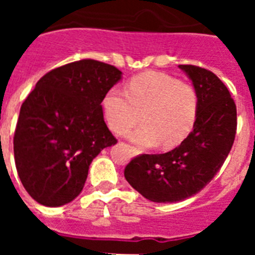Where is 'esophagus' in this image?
Masks as SVG:
<instances>
[{
	"label": "esophagus",
	"mask_w": 255,
	"mask_h": 255,
	"mask_svg": "<svg viewBox=\"0 0 255 255\" xmlns=\"http://www.w3.org/2000/svg\"><path fill=\"white\" fill-rule=\"evenodd\" d=\"M131 152H132V154H136V149H135V148L131 147Z\"/></svg>",
	"instance_id": "1"
}]
</instances>
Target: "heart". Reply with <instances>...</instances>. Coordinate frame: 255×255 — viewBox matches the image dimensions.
<instances>
[{"instance_id": "1", "label": "heart", "mask_w": 255, "mask_h": 255, "mask_svg": "<svg viewBox=\"0 0 255 255\" xmlns=\"http://www.w3.org/2000/svg\"><path fill=\"white\" fill-rule=\"evenodd\" d=\"M198 107L199 98L194 88L159 73L135 76L125 92L112 88L101 102L103 117L112 131L124 134L140 115L141 126L128 135L130 140L140 148L161 144L164 149L185 140L197 120Z\"/></svg>"}]
</instances>
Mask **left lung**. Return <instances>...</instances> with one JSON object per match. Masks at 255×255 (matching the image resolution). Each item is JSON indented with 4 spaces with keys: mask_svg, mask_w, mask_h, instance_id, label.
Here are the masks:
<instances>
[{
    "mask_svg": "<svg viewBox=\"0 0 255 255\" xmlns=\"http://www.w3.org/2000/svg\"><path fill=\"white\" fill-rule=\"evenodd\" d=\"M199 98L193 130L163 154H141L125 167V179L145 199L175 203L193 197L213 179L236 134V105L226 85L209 70L179 65Z\"/></svg>",
    "mask_w": 255,
    "mask_h": 255,
    "instance_id": "obj_1",
    "label": "left lung"
}]
</instances>
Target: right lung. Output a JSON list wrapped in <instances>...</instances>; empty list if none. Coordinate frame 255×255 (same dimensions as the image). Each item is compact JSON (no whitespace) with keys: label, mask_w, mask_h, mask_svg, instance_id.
Listing matches in <instances>:
<instances>
[{"label":"right lung","mask_w":255,"mask_h":255,"mask_svg":"<svg viewBox=\"0 0 255 255\" xmlns=\"http://www.w3.org/2000/svg\"><path fill=\"white\" fill-rule=\"evenodd\" d=\"M121 79L112 65L80 60L51 70L24 101L13 155L22 185L38 203L60 207L75 199L92 161L117 143L101 102Z\"/></svg>","instance_id":"right-lung-1"}]
</instances>
